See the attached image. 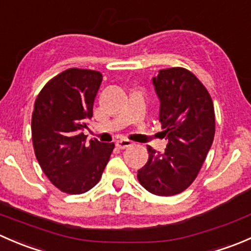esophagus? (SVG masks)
Listing matches in <instances>:
<instances>
[{
    "label": "esophagus",
    "mask_w": 251,
    "mask_h": 251,
    "mask_svg": "<svg viewBox=\"0 0 251 251\" xmlns=\"http://www.w3.org/2000/svg\"><path fill=\"white\" fill-rule=\"evenodd\" d=\"M116 147H118V148H120V149H125V148H127V147H131L133 144V142L132 141H130V140H126V138H124V140H119V141H116Z\"/></svg>",
    "instance_id": "1"
}]
</instances>
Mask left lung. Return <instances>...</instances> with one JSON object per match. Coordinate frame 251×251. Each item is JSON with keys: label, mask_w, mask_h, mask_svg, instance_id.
<instances>
[{"label": "left lung", "mask_w": 251, "mask_h": 251, "mask_svg": "<svg viewBox=\"0 0 251 251\" xmlns=\"http://www.w3.org/2000/svg\"><path fill=\"white\" fill-rule=\"evenodd\" d=\"M153 85L168 144L164 153L147 147L148 161L138 170L137 178L151 194L175 196L193 183L211 148L214 104L205 86L184 68L159 70Z\"/></svg>", "instance_id": "1"}]
</instances>
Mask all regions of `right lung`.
<instances>
[{
	"label": "right lung",
	"instance_id": "1",
	"mask_svg": "<svg viewBox=\"0 0 251 251\" xmlns=\"http://www.w3.org/2000/svg\"><path fill=\"white\" fill-rule=\"evenodd\" d=\"M103 76L70 68L50 78L35 100L31 135L35 155L50 182L68 194H81L100 182L114 143L91 140L82 130L93 115Z\"/></svg>",
	"mask_w": 251,
	"mask_h": 251
}]
</instances>
